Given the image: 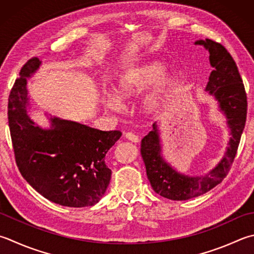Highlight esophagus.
Here are the masks:
<instances>
[{"mask_svg": "<svg viewBox=\"0 0 254 254\" xmlns=\"http://www.w3.org/2000/svg\"><path fill=\"white\" fill-rule=\"evenodd\" d=\"M125 137H126V139L130 140L132 142H138V141H139V137H138L137 135H135V133H132V132H126L125 133Z\"/></svg>", "mask_w": 254, "mask_h": 254, "instance_id": "esophagus-1", "label": "esophagus"}]
</instances>
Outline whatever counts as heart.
<instances>
[{
	"label": "heart",
	"instance_id": "1",
	"mask_svg": "<svg viewBox=\"0 0 254 254\" xmlns=\"http://www.w3.org/2000/svg\"><path fill=\"white\" fill-rule=\"evenodd\" d=\"M165 69V64L150 61L124 71L116 85L118 97L123 99L135 97L155 82L142 100V108L148 114L159 113L174 97L181 82V75L178 70H171L164 74ZM107 106L115 111L121 108L119 102L114 97L107 99Z\"/></svg>",
	"mask_w": 254,
	"mask_h": 254
}]
</instances>
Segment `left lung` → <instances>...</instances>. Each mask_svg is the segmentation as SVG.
Listing matches in <instances>:
<instances>
[{
    "label": "left lung",
    "mask_w": 254,
    "mask_h": 254,
    "mask_svg": "<svg viewBox=\"0 0 254 254\" xmlns=\"http://www.w3.org/2000/svg\"><path fill=\"white\" fill-rule=\"evenodd\" d=\"M210 53V63L214 68L209 77L207 90L214 95L226 114L231 139L221 162L204 177H188L176 172L160 157L157 125L142 138L141 157L145 162L148 180L155 192L170 200H188L211 190L226 178L236 158L241 135L247 121V93L236 62L226 47L209 38L197 41Z\"/></svg>",
    "instance_id": "obj_1"
}]
</instances>
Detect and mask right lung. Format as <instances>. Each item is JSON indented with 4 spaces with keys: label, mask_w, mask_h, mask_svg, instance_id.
<instances>
[{
    "label": "right lung",
    "mask_w": 254,
    "mask_h": 254,
    "mask_svg": "<svg viewBox=\"0 0 254 254\" xmlns=\"http://www.w3.org/2000/svg\"><path fill=\"white\" fill-rule=\"evenodd\" d=\"M40 64L37 57L28 60L9 92L7 119L16 166L23 178L50 201L71 208L90 207L109 185L112 170L104 158L122 132L60 118H52L49 130L35 126L26 114V77Z\"/></svg>",
    "instance_id": "1"
}]
</instances>
